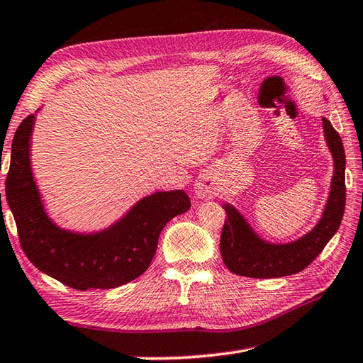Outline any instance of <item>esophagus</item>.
<instances>
[{
  "label": "esophagus",
  "mask_w": 363,
  "mask_h": 363,
  "mask_svg": "<svg viewBox=\"0 0 363 363\" xmlns=\"http://www.w3.org/2000/svg\"><path fill=\"white\" fill-rule=\"evenodd\" d=\"M195 194L196 196H200V199H209V196L213 195V186H211V182L206 177H201V179L196 181Z\"/></svg>",
  "instance_id": "obj_1"
}]
</instances>
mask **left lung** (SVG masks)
Instances as JSON below:
<instances>
[{"label": "left lung", "instance_id": "8db88e82", "mask_svg": "<svg viewBox=\"0 0 363 363\" xmlns=\"http://www.w3.org/2000/svg\"><path fill=\"white\" fill-rule=\"evenodd\" d=\"M325 140L333 155L335 171L327 206L311 232L291 245H268L257 238L235 208L225 204L227 219L220 235L222 260L230 272L247 278H281L305 269L337 233L346 206V155L338 131L322 117Z\"/></svg>", "mask_w": 363, "mask_h": 363}]
</instances>
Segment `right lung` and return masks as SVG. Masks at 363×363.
I'll use <instances>...</instances> for the list:
<instances>
[{
    "label": "right lung",
    "mask_w": 363,
    "mask_h": 363,
    "mask_svg": "<svg viewBox=\"0 0 363 363\" xmlns=\"http://www.w3.org/2000/svg\"><path fill=\"white\" fill-rule=\"evenodd\" d=\"M33 117L23 118L12 140L6 199L14 214L18 241L43 273L76 291L113 289L136 279L149 268L163 227L190 208L184 190L157 192L98 235H74L45 216L30 168Z\"/></svg>",
    "instance_id": "1"
}]
</instances>
